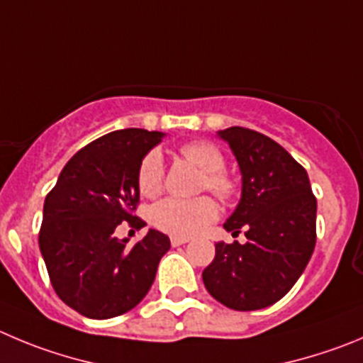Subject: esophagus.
Returning <instances> with one entry per match:
<instances>
[{
  "mask_svg": "<svg viewBox=\"0 0 363 363\" xmlns=\"http://www.w3.org/2000/svg\"><path fill=\"white\" fill-rule=\"evenodd\" d=\"M170 242H172V245H174V247L184 245V243L189 242V236H172Z\"/></svg>",
  "mask_w": 363,
  "mask_h": 363,
  "instance_id": "obj_1",
  "label": "esophagus"
}]
</instances>
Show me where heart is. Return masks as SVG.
I'll return each instance as SVG.
<instances>
[{"instance_id": "obj_1", "label": "heart", "mask_w": 363, "mask_h": 363, "mask_svg": "<svg viewBox=\"0 0 363 363\" xmlns=\"http://www.w3.org/2000/svg\"><path fill=\"white\" fill-rule=\"evenodd\" d=\"M179 154L186 161L193 162L199 170L204 172L202 189H209L222 201L235 197L238 184L231 175L223 172L225 159L223 154L208 141H191L182 145ZM162 159L155 150L148 152L141 159L135 174L138 189L145 197H155L162 188ZM218 215V208L209 197H199L193 201L182 199H164L152 208L150 218L155 228L177 236H189L211 223Z\"/></svg>"}]
</instances>
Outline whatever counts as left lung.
Here are the masks:
<instances>
[{"label":"left lung","mask_w":363,"mask_h":363,"mask_svg":"<svg viewBox=\"0 0 363 363\" xmlns=\"http://www.w3.org/2000/svg\"><path fill=\"white\" fill-rule=\"evenodd\" d=\"M242 172V199L223 228L247 243H215L202 272L208 292L238 311L262 310L289 294L315 249L317 199L303 166L279 143L243 127L216 132Z\"/></svg>","instance_id":"left-lung-1"}]
</instances>
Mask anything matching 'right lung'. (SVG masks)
<instances>
[{"label":"right lung","mask_w":363,"mask_h":363,"mask_svg":"<svg viewBox=\"0 0 363 363\" xmlns=\"http://www.w3.org/2000/svg\"><path fill=\"white\" fill-rule=\"evenodd\" d=\"M162 132L123 128L79 150L46 195L39 249L57 296L89 319H111L140 304L155 279L170 238L150 229L128 247L121 222L143 228L135 174Z\"/></svg>","instance_id":"obj_1"}]
</instances>
